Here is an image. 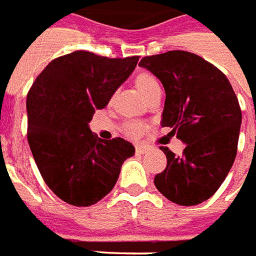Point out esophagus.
<instances>
[{
	"mask_svg": "<svg viewBox=\"0 0 256 256\" xmlns=\"http://www.w3.org/2000/svg\"><path fill=\"white\" fill-rule=\"evenodd\" d=\"M136 152L138 154H144L147 152V150H148V147L147 146H144V144H136Z\"/></svg>",
	"mask_w": 256,
	"mask_h": 256,
	"instance_id": "34e87169",
	"label": "esophagus"
}]
</instances>
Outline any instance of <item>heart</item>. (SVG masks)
<instances>
[{
    "mask_svg": "<svg viewBox=\"0 0 256 256\" xmlns=\"http://www.w3.org/2000/svg\"><path fill=\"white\" fill-rule=\"evenodd\" d=\"M136 86L138 89L142 92L144 97H147L154 89L159 88L160 84L158 82V80L151 74H147V72H143V74H139L136 76ZM144 130V124L140 122V121H128L126 126H124V132H126L128 136H132V138H138L143 134Z\"/></svg>",
    "mask_w": 256,
    "mask_h": 256,
    "instance_id": "heart-1",
    "label": "heart"
}]
</instances>
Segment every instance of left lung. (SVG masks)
Returning <instances> with one entry per match:
<instances>
[{
  "instance_id": "1",
  "label": "left lung",
  "mask_w": 256,
  "mask_h": 256,
  "mask_svg": "<svg viewBox=\"0 0 256 256\" xmlns=\"http://www.w3.org/2000/svg\"><path fill=\"white\" fill-rule=\"evenodd\" d=\"M139 66L164 88L162 126L186 144L180 156L162 147L167 166L154 184L178 205L204 202L222 186L236 158L242 110L235 92L216 66L188 51L144 56Z\"/></svg>"
}]
</instances>
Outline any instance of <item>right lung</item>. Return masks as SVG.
<instances>
[{"instance_id":"obj_1","label":"right lung","mask_w":256,"mask_h":256,"mask_svg":"<svg viewBox=\"0 0 256 256\" xmlns=\"http://www.w3.org/2000/svg\"><path fill=\"white\" fill-rule=\"evenodd\" d=\"M139 56H100L74 51L48 63L26 96L28 143L50 189L64 202L90 206L114 188L126 140L97 139L89 122L132 74Z\"/></svg>"}]
</instances>
